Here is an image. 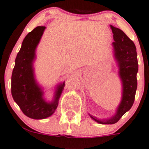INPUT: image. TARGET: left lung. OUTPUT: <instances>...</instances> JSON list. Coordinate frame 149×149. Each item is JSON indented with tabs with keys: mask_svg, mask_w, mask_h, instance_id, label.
Returning a JSON list of instances; mask_svg holds the SVG:
<instances>
[{
	"mask_svg": "<svg viewBox=\"0 0 149 149\" xmlns=\"http://www.w3.org/2000/svg\"><path fill=\"white\" fill-rule=\"evenodd\" d=\"M113 34V55L118 68L122 83V97L115 115L107 119H99L88 114L91 118L100 124H115L130 109L135 100L137 89L139 70L136 47L133 42L120 29L110 25Z\"/></svg>",
	"mask_w": 149,
	"mask_h": 149,
	"instance_id": "8db88e82",
	"label": "left lung"
}]
</instances>
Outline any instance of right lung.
I'll use <instances>...</instances> for the list:
<instances>
[{
  "label": "right lung",
  "instance_id": "add662e5",
  "mask_svg": "<svg viewBox=\"0 0 149 149\" xmlns=\"http://www.w3.org/2000/svg\"><path fill=\"white\" fill-rule=\"evenodd\" d=\"M45 29V26H37L25 37L16 55L11 76L13 100L26 116L35 120L45 119L55 112L65 86V81L57 85L52 101L47 102L43 88L35 79L36 49Z\"/></svg>",
  "mask_w": 149,
  "mask_h": 149
}]
</instances>
